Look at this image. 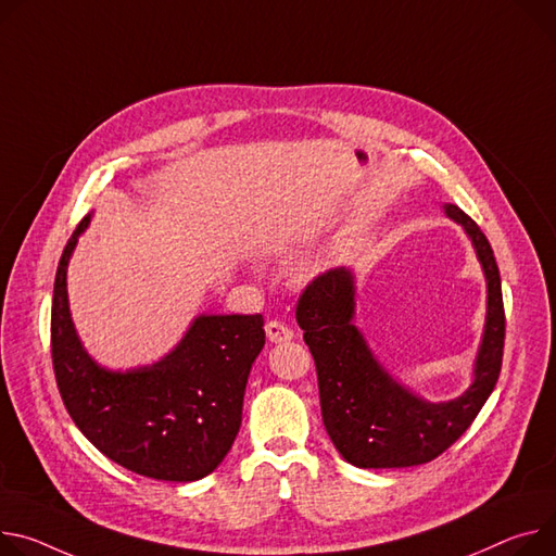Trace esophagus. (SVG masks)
Segmentation results:
<instances>
[{
  "instance_id": "obj_1",
  "label": "esophagus",
  "mask_w": 556,
  "mask_h": 556,
  "mask_svg": "<svg viewBox=\"0 0 556 556\" xmlns=\"http://www.w3.org/2000/svg\"><path fill=\"white\" fill-rule=\"evenodd\" d=\"M266 337H268L270 343H286L294 337V332L281 321H268L266 324Z\"/></svg>"
}]
</instances>
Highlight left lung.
<instances>
[{
  "label": "left lung",
  "mask_w": 556,
  "mask_h": 556,
  "mask_svg": "<svg viewBox=\"0 0 556 556\" xmlns=\"http://www.w3.org/2000/svg\"><path fill=\"white\" fill-rule=\"evenodd\" d=\"M483 268L488 301L472 383L450 401H428L396 381L355 326L357 286L350 268L319 275L299 296L296 324L317 366L321 417L341 457L357 468H410L432 462L475 421L492 394L503 359L506 315L494 252L481 228L454 204Z\"/></svg>",
  "instance_id": "obj_1"
}]
</instances>
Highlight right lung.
Returning <instances> with one entry per match:
<instances>
[{
  "label": "right lung",
  "instance_id": "obj_1",
  "mask_svg": "<svg viewBox=\"0 0 556 556\" xmlns=\"http://www.w3.org/2000/svg\"><path fill=\"white\" fill-rule=\"evenodd\" d=\"M68 239L55 275L50 343L64 406L81 434L122 468L157 481L211 475L241 426L243 392L266 343L262 315H199L181 341L150 366L109 370L81 343L66 275L79 235Z\"/></svg>",
  "mask_w": 556,
  "mask_h": 556
}]
</instances>
